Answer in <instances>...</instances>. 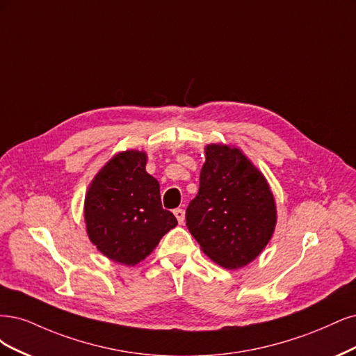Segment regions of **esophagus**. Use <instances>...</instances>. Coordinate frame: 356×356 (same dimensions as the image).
<instances>
[{"instance_id": "34e87169", "label": "esophagus", "mask_w": 356, "mask_h": 356, "mask_svg": "<svg viewBox=\"0 0 356 356\" xmlns=\"http://www.w3.org/2000/svg\"><path fill=\"white\" fill-rule=\"evenodd\" d=\"M175 216H176L177 222L180 225H183V222H185V210H183V209H176L175 210Z\"/></svg>"}]
</instances>
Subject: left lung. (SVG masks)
<instances>
[{
    "mask_svg": "<svg viewBox=\"0 0 356 356\" xmlns=\"http://www.w3.org/2000/svg\"><path fill=\"white\" fill-rule=\"evenodd\" d=\"M277 225L268 181L235 146H205L200 191L186 209V226L201 250L225 269L253 261Z\"/></svg>",
    "mask_w": 356,
    "mask_h": 356,
    "instance_id": "left-lung-1",
    "label": "left lung"
}]
</instances>
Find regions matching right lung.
<instances>
[{"label": "right lung", "instance_id": "1", "mask_svg": "<svg viewBox=\"0 0 356 356\" xmlns=\"http://www.w3.org/2000/svg\"><path fill=\"white\" fill-rule=\"evenodd\" d=\"M146 154L125 151L112 156L90 183L84 201L87 234L103 256L134 266L152 253L177 225L164 210L159 183L146 173Z\"/></svg>", "mask_w": 356, "mask_h": 356}]
</instances>
